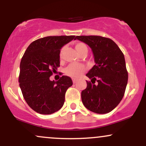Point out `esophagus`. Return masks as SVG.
Returning a JSON list of instances; mask_svg holds the SVG:
<instances>
[{"instance_id": "1", "label": "esophagus", "mask_w": 146, "mask_h": 146, "mask_svg": "<svg viewBox=\"0 0 146 146\" xmlns=\"http://www.w3.org/2000/svg\"><path fill=\"white\" fill-rule=\"evenodd\" d=\"M77 81H78V80H77V79H73V84L76 83Z\"/></svg>"}]
</instances>
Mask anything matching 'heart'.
Returning a JSON list of instances; mask_svg holds the SVG:
<instances>
[{"instance_id": "b5f03b06", "label": "heart", "mask_w": 146, "mask_h": 146, "mask_svg": "<svg viewBox=\"0 0 146 146\" xmlns=\"http://www.w3.org/2000/svg\"><path fill=\"white\" fill-rule=\"evenodd\" d=\"M75 49L80 55L84 53V52H88V48H87L86 45L84 43L80 42H77L75 44ZM64 50V47L62 48L60 52V58L62 56ZM85 71H86V68L84 65L79 64H70L69 66L66 68L65 73L68 76L71 77V78H77L81 76Z\"/></svg>"}]
</instances>
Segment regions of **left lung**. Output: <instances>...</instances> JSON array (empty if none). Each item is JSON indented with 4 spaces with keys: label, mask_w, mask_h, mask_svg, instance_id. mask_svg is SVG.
<instances>
[{
    "label": "left lung",
    "mask_w": 146,
    "mask_h": 146,
    "mask_svg": "<svg viewBox=\"0 0 146 146\" xmlns=\"http://www.w3.org/2000/svg\"><path fill=\"white\" fill-rule=\"evenodd\" d=\"M91 48L95 64L86 75L91 79L82 91V101L93 113L112 111L121 101L128 83V71L123 53L111 39L100 36H78L75 40ZM95 81L98 84H94Z\"/></svg>",
    "instance_id": "left-lung-1"
}]
</instances>
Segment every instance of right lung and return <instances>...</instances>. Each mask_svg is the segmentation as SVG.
<instances>
[{"label": "right lung", "mask_w": 146, "mask_h": 146, "mask_svg": "<svg viewBox=\"0 0 146 146\" xmlns=\"http://www.w3.org/2000/svg\"><path fill=\"white\" fill-rule=\"evenodd\" d=\"M75 36H47L33 41L22 58L18 82L23 98L31 108L50 115L63 106L66 90L73 85L71 78L62 75L58 81L50 76L60 66V52Z\"/></svg>", "instance_id": "right-lung-1"}]
</instances>
